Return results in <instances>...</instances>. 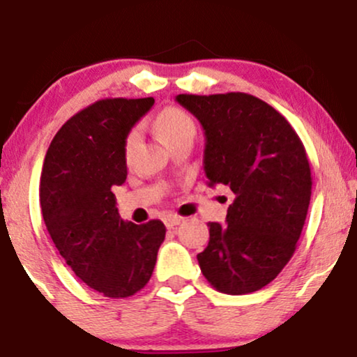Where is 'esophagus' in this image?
Segmentation results:
<instances>
[{
	"mask_svg": "<svg viewBox=\"0 0 357 357\" xmlns=\"http://www.w3.org/2000/svg\"><path fill=\"white\" fill-rule=\"evenodd\" d=\"M181 221H183L181 216H176V215H167L166 218H165V223H166L167 228L178 227V225L181 223Z\"/></svg>",
	"mask_w": 357,
	"mask_h": 357,
	"instance_id": "34e87169",
	"label": "esophagus"
}]
</instances>
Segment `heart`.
I'll list each match as a JSON object with an SVG mask.
<instances>
[{
	"mask_svg": "<svg viewBox=\"0 0 357 357\" xmlns=\"http://www.w3.org/2000/svg\"><path fill=\"white\" fill-rule=\"evenodd\" d=\"M154 127L155 132L159 134V137H161L169 147L176 144V142L183 141V139H195L196 132H198V126H196V121L192 119L191 114L186 112V110L181 107H174V105L162 109L161 112L155 116ZM139 139H141V134H139L137 129H130L129 132L126 134V158H129V155L134 153V149H136L139 144Z\"/></svg>",
	"mask_w": 357,
	"mask_h": 357,
	"instance_id": "heart-1",
	"label": "heart"
}]
</instances>
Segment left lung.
<instances>
[{"mask_svg":"<svg viewBox=\"0 0 357 357\" xmlns=\"http://www.w3.org/2000/svg\"><path fill=\"white\" fill-rule=\"evenodd\" d=\"M176 100L204 129L210 186L235 192L227 225L208 223L199 268L218 292L264 289L289 264L304 228L312 195L305 147L278 110L250 93H179Z\"/></svg>","mask_w":357,"mask_h":357,"instance_id":"left-lung-1","label":"left lung"}]
</instances>
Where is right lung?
<instances>
[{
    "label": "right lung",
    "mask_w": 357,
    "mask_h": 357,
    "mask_svg": "<svg viewBox=\"0 0 357 357\" xmlns=\"http://www.w3.org/2000/svg\"><path fill=\"white\" fill-rule=\"evenodd\" d=\"M153 104V97L93 102L60 127L43 161L45 227L75 275L110 298L144 289L166 236L161 220H122L112 192L127 178L126 134Z\"/></svg>",
    "instance_id": "1"
}]
</instances>
